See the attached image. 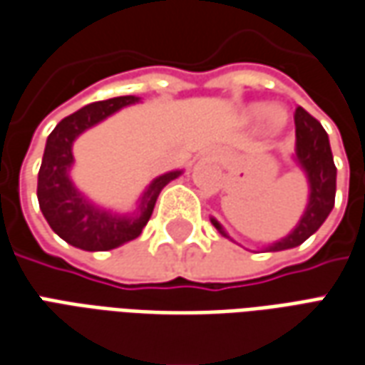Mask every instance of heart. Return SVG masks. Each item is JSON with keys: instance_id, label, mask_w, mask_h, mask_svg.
Segmentation results:
<instances>
[{"instance_id": "1", "label": "heart", "mask_w": 365, "mask_h": 365, "mask_svg": "<svg viewBox=\"0 0 365 365\" xmlns=\"http://www.w3.org/2000/svg\"><path fill=\"white\" fill-rule=\"evenodd\" d=\"M256 117H260L262 127L268 133H280L288 123L286 110L282 107H276V105H260V103L250 105L246 109V119H256Z\"/></svg>"}]
</instances>
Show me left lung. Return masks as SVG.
<instances>
[{"label":"left lung","mask_w":365,"mask_h":365,"mask_svg":"<svg viewBox=\"0 0 365 365\" xmlns=\"http://www.w3.org/2000/svg\"><path fill=\"white\" fill-rule=\"evenodd\" d=\"M294 123H296V147H294V163L302 168L306 180H308V205L304 215L300 216L298 225L290 230L280 240L268 245L264 250L266 252H278V250H288L300 246L304 240L324 225V220L334 208V198H336V165L331 157L330 139L328 133L324 130L320 120L314 119L308 110L298 107L294 113ZM210 222L215 228L225 236L226 228L215 216H210ZM232 240V238H230Z\"/></svg>","instance_id":"1"}]
</instances>
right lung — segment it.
Instances as JSON below:
<instances>
[{
  "mask_svg": "<svg viewBox=\"0 0 365 365\" xmlns=\"http://www.w3.org/2000/svg\"><path fill=\"white\" fill-rule=\"evenodd\" d=\"M140 97L125 95L107 101H97L75 110L51 130L43 150V160L37 175V200L47 225L67 245L87 252L113 250L140 236L149 222L160 190L182 170H168L153 178L130 212H115L83 195L71 178L73 143L87 129L99 125L123 107L139 103Z\"/></svg>",
  "mask_w": 365,
  "mask_h": 365,
  "instance_id": "1",
  "label": "right lung"
}]
</instances>
